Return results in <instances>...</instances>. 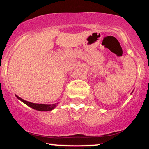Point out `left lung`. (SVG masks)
<instances>
[{"label": "left lung", "instance_id": "left-lung-1", "mask_svg": "<svg viewBox=\"0 0 149 149\" xmlns=\"http://www.w3.org/2000/svg\"><path fill=\"white\" fill-rule=\"evenodd\" d=\"M132 92H133V91H132V92H131V94H132Z\"/></svg>", "mask_w": 149, "mask_h": 149}]
</instances>
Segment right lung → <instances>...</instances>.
<instances>
[{
	"label": "right lung",
	"instance_id": "1",
	"mask_svg": "<svg viewBox=\"0 0 149 149\" xmlns=\"http://www.w3.org/2000/svg\"><path fill=\"white\" fill-rule=\"evenodd\" d=\"M17 98L20 101H22L23 103L26 104L27 106L32 108V109H35V110L40 111H50L53 110L56 107H57V104H35V103H31V102H27V101L24 100L23 99L20 98L19 97H18L17 95H15Z\"/></svg>",
	"mask_w": 149,
	"mask_h": 149
}]
</instances>
